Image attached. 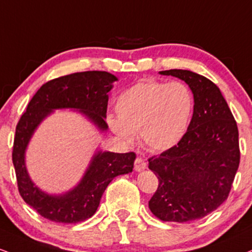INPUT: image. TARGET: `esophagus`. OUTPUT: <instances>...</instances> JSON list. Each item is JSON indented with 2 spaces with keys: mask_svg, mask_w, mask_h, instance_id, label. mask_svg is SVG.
I'll return each mask as SVG.
<instances>
[{
  "mask_svg": "<svg viewBox=\"0 0 252 252\" xmlns=\"http://www.w3.org/2000/svg\"><path fill=\"white\" fill-rule=\"evenodd\" d=\"M147 168V162L141 157H137L135 160V170L136 171H142Z\"/></svg>",
  "mask_w": 252,
  "mask_h": 252,
  "instance_id": "34e87169",
  "label": "esophagus"
}]
</instances>
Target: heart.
<instances>
[{"instance_id": "heart-1", "label": "heart", "mask_w": 252, "mask_h": 252, "mask_svg": "<svg viewBox=\"0 0 252 252\" xmlns=\"http://www.w3.org/2000/svg\"><path fill=\"white\" fill-rule=\"evenodd\" d=\"M115 107L118 117H108V126L115 135L132 142L135 132H138L147 149L166 151L187 135L195 110V97L183 82L148 80L121 93Z\"/></svg>"}]
</instances>
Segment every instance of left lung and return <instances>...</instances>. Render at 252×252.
Returning <instances> with one entry per match:
<instances>
[{
  "label": "left lung",
  "mask_w": 252,
  "mask_h": 252,
  "mask_svg": "<svg viewBox=\"0 0 252 252\" xmlns=\"http://www.w3.org/2000/svg\"><path fill=\"white\" fill-rule=\"evenodd\" d=\"M159 74L186 82L195 110L180 143L149 158V169L159 181L149 209L164 222H190L228 198L239 165L237 124L220 90L207 77L182 69Z\"/></svg>",
  "instance_id": "8db88e82"
}]
</instances>
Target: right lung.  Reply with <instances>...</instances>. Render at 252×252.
<instances>
[{
    "instance_id": "right-lung-1",
    "label": "right lung",
    "mask_w": 252,
    "mask_h": 252,
    "mask_svg": "<svg viewBox=\"0 0 252 252\" xmlns=\"http://www.w3.org/2000/svg\"><path fill=\"white\" fill-rule=\"evenodd\" d=\"M116 81L117 77L107 71L75 72L55 78L39 88L21 116L13 148L17 186L24 202L42 217L56 223L83 222L96 213L109 183L134 169V153L96 150L77 186L59 195L39 189L27 170L26 151L30 139L39 124L57 109L77 110L99 131H107L108 93Z\"/></svg>"
}]
</instances>
